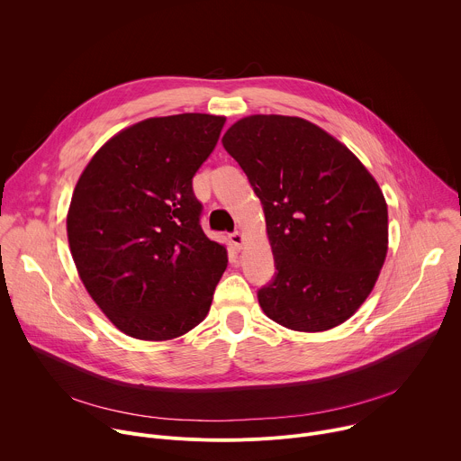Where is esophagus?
<instances>
[{"label": "esophagus", "mask_w": 461, "mask_h": 461, "mask_svg": "<svg viewBox=\"0 0 461 461\" xmlns=\"http://www.w3.org/2000/svg\"><path fill=\"white\" fill-rule=\"evenodd\" d=\"M230 240L233 242V246L240 251L242 249V244H244V235L240 233V231H233L231 235H230Z\"/></svg>", "instance_id": "34e87169"}]
</instances>
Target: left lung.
<instances>
[{
	"label": "left lung",
	"mask_w": 461,
	"mask_h": 461,
	"mask_svg": "<svg viewBox=\"0 0 461 461\" xmlns=\"http://www.w3.org/2000/svg\"><path fill=\"white\" fill-rule=\"evenodd\" d=\"M260 199L276 277L258 290L272 321L324 332L370 295L388 249L383 191L361 160L319 125L251 114L222 137Z\"/></svg>",
	"instance_id": "1"
}]
</instances>
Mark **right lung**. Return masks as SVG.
Returning a JSON list of instances; mask_svg holds the SVG:
<instances>
[{"label": "right lung", "mask_w": 461, "mask_h": 461, "mask_svg": "<svg viewBox=\"0 0 461 461\" xmlns=\"http://www.w3.org/2000/svg\"><path fill=\"white\" fill-rule=\"evenodd\" d=\"M226 116L148 118L109 139L82 171L68 212L78 276L125 336L167 341L210 312L226 248L201 228L193 175Z\"/></svg>", "instance_id": "add662e5"}]
</instances>
